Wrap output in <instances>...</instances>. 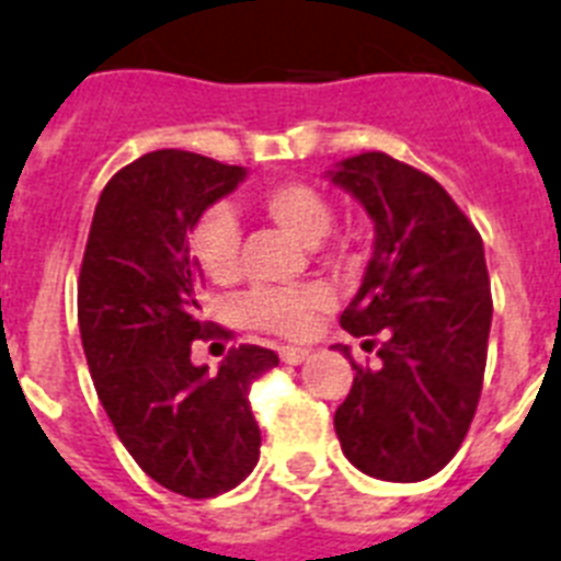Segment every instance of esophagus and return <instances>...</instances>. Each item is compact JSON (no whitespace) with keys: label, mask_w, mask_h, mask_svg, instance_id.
<instances>
[{"label":"esophagus","mask_w":561,"mask_h":561,"mask_svg":"<svg viewBox=\"0 0 561 561\" xmlns=\"http://www.w3.org/2000/svg\"><path fill=\"white\" fill-rule=\"evenodd\" d=\"M279 357L282 363H288V366H299V363H305L308 352H305V348H294V345H285V348H279Z\"/></svg>","instance_id":"1"}]
</instances>
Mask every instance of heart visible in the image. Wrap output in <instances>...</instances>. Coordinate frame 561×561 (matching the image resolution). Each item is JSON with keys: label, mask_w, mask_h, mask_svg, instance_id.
<instances>
[{"label": "heart", "mask_w": 561, "mask_h": 561, "mask_svg": "<svg viewBox=\"0 0 561 561\" xmlns=\"http://www.w3.org/2000/svg\"><path fill=\"white\" fill-rule=\"evenodd\" d=\"M259 207L276 225L299 239L302 244H317L331 227V202L313 184L282 181L267 186L259 195ZM190 253L198 262L207 279L227 285L239 271V225L225 204L207 207L195 218L190 230ZM328 305V290L320 285L294 290H256L248 296L244 313L250 325L279 336H302L313 322V313Z\"/></svg>", "instance_id": "b5f03b06"}]
</instances>
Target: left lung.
<instances>
[{
    "label": "left lung",
    "instance_id": "1",
    "mask_svg": "<svg viewBox=\"0 0 561 561\" xmlns=\"http://www.w3.org/2000/svg\"><path fill=\"white\" fill-rule=\"evenodd\" d=\"M375 225V250L340 322L375 348L380 366H354L334 414L345 458L371 478L412 484L453 461L476 414L493 296L484 241L426 172L386 152L328 170ZM348 357V345H340Z\"/></svg>",
    "mask_w": 561,
    "mask_h": 561
}]
</instances>
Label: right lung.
Returning <instances> with one entry per match:
<instances>
[{"mask_svg": "<svg viewBox=\"0 0 561 561\" xmlns=\"http://www.w3.org/2000/svg\"><path fill=\"white\" fill-rule=\"evenodd\" d=\"M248 178L184 149H158L123 167L91 218L77 320L98 398L117 438L158 484L186 499L233 490L259 461L262 432L250 386L279 357L239 345L218 371L190 359L202 320V267L190 230Z\"/></svg>", "mask_w": 561, "mask_h": 561, "instance_id": "right-lung-1", "label": "right lung"}]
</instances>
